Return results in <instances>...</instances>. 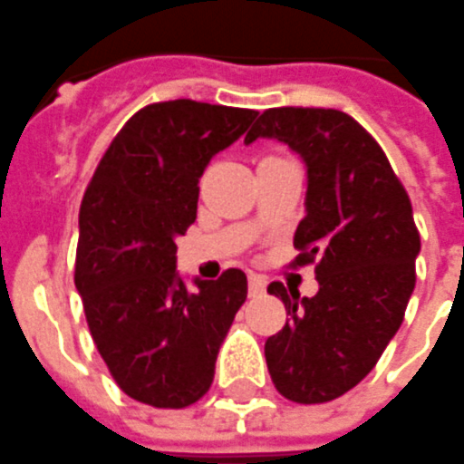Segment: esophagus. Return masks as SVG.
Segmentation results:
<instances>
[{"mask_svg":"<svg viewBox=\"0 0 464 464\" xmlns=\"http://www.w3.org/2000/svg\"><path fill=\"white\" fill-rule=\"evenodd\" d=\"M263 292H266V277L251 273V276H249V295L258 296V295H263Z\"/></svg>","mask_w":464,"mask_h":464,"instance_id":"obj_1","label":"esophagus"}]
</instances>
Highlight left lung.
I'll return each instance as SVG.
<instances>
[{
	"label": "left lung",
	"mask_w": 464,
	"mask_h": 464,
	"mask_svg": "<svg viewBox=\"0 0 464 464\" xmlns=\"http://www.w3.org/2000/svg\"><path fill=\"white\" fill-rule=\"evenodd\" d=\"M268 136L302 155L309 172L306 215L290 268L316 266V296L270 283L287 321L266 340L277 392L321 405L352 391L398 333L417 273L420 229L383 148L357 120L324 107H270L246 143Z\"/></svg>",
	"instance_id": "left-lung-1"
}]
</instances>
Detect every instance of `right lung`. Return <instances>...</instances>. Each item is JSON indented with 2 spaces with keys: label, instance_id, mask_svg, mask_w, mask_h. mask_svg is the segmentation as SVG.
<instances>
[{
  "label": "right lung",
  "instance_id": "obj_1",
  "mask_svg": "<svg viewBox=\"0 0 464 464\" xmlns=\"http://www.w3.org/2000/svg\"><path fill=\"white\" fill-rule=\"evenodd\" d=\"M256 114L196 100L146 105L114 136L85 188L73 283L114 383L143 405L184 410L208 392L218 350L246 299L239 268L188 292L174 239L194 225L210 158Z\"/></svg>",
  "mask_w": 464,
  "mask_h": 464
}]
</instances>
